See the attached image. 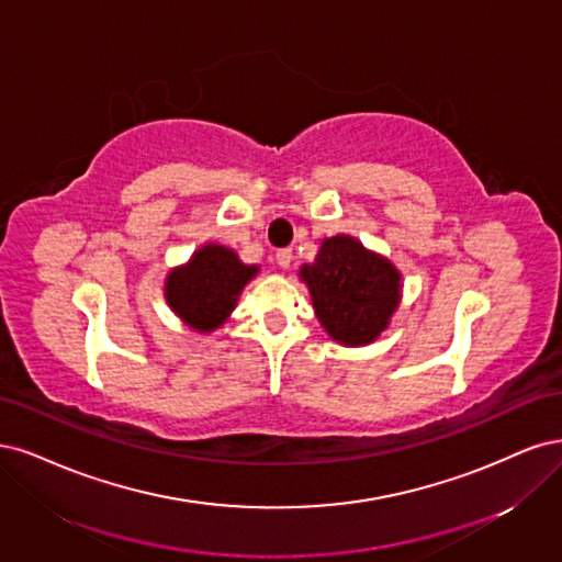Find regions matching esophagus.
I'll return each instance as SVG.
<instances>
[{
  "mask_svg": "<svg viewBox=\"0 0 562 562\" xmlns=\"http://www.w3.org/2000/svg\"><path fill=\"white\" fill-rule=\"evenodd\" d=\"M276 261H278V266H280V268H289V266H292V261H294V251L289 249V247H282V249H278Z\"/></svg>",
  "mask_w": 562,
  "mask_h": 562,
  "instance_id": "34e87169",
  "label": "esophagus"
}]
</instances>
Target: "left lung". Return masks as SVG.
Wrapping results in <instances>:
<instances>
[{"instance_id":"1","label":"left lung","mask_w":562,"mask_h":562,"mask_svg":"<svg viewBox=\"0 0 562 562\" xmlns=\"http://www.w3.org/2000/svg\"><path fill=\"white\" fill-rule=\"evenodd\" d=\"M315 313L334 340L367 346L387 327L400 303V273L350 235L327 238L311 266L301 268Z\"/></svg>"}]
</instances>
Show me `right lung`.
Wrapping results in <instances>:
<instances>
[{
  "instance_id": "obj_1",
  "label": "right lung",
  "mask_w": 562,
  "mask_h": 562,
  "mask_svg": "<svg viewBox=\"0 0 562 562\" xmlns=\"http://www.w3.org/2000/svg\"><path fill=\"white\" fill-rule=\"evenodd\" d=\"M257 266L240 263L228 247L205 245L184 268L172 270L166 296L191 329L212 331L228 317L240 289L257 276Z\"/></svg>"
}]
</instances>
